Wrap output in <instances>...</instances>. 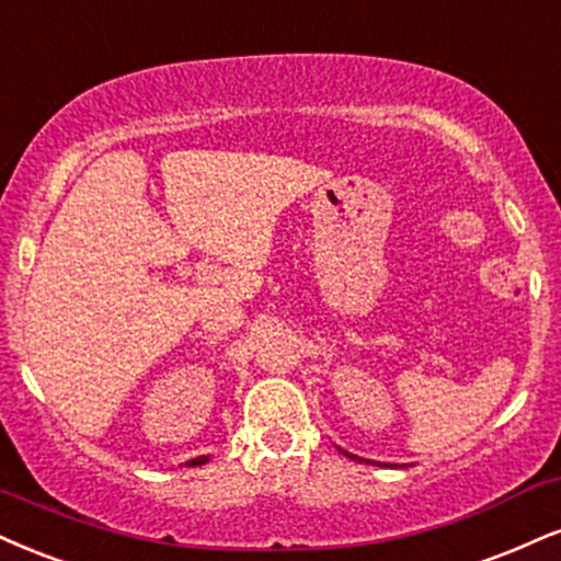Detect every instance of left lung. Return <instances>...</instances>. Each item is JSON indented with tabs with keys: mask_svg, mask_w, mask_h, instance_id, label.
<instances>
[{
	"mask_svg": "<svg viewBox=\"0 0 561 561\" xmlns=\"http://www.w3.org/2000/svg\"><path fill=\"white\" fill-rule=\"evenodd\" d=\"M342 451V455H345V457H350V460H357V462H363V457H357V455H350V451H345V449H340Z\"/></svg>",
	"mask_w": 561,
	"mask_h": 561,
	"instance_id": "obj_1",
	"label": "left lung"
}]
</instances>
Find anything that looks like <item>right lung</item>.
<instances>
[{
	"mask_svg": "<svg viewBox=\"0 0 561 561\" xmlns=\"http://www.w3.org/2000/svg\"><path fill=\"white\" fill-rule=\"evenodd\" d=\"M204 462H208V457H206V455H204V457H195V460L185 462V465H193V468H195V465H204Z\"/></svg>",
	"mask_w": 561,
	"mask_h": 561,
	"instance_id": "right-lung-1",
	"label": "right lung"
}]
</instances>
